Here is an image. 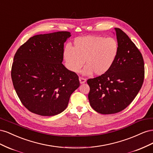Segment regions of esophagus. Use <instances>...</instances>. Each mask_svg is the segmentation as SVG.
Instances as JSON below:
<instances>
[{
    "label": "esophagus",
    "instance_id": "obj_1",
    "mask_svg": "<svg viewBox=\"0 0 153 153\" xmlns=\"http://www.w3.org/2000/svg\"><path fill=\"white\" fill-rule=\"evenodd\" d=\"M79 81H80V84H84V83L86 82V80L85 79V78H84L80 77V78H79Z\"/></svg>",
    "mask_w": 153,
    "mask_h": 153
}]
</instances>
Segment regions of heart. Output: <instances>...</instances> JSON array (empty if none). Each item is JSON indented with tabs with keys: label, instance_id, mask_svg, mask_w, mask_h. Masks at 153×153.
<instances>
[{
	"label": "heart",
	"instance_id": "1",
	"mask_svg": "<svg viewBox=\"0 0 153 153\" xmlns=\"http://www.w3.org/2000/svg\"><path fill=\"white\" fill-rule=\"evenodd\" d=\"M119 53L117 41L112 37L87 36L76 38L73 47L66 46L63 50V59L66 68L78 73L85 62L82 74L101 76L113 66Z\"/></svg>",
	"mask_w": 153,
	"mask_h": 153
}]
</instances>
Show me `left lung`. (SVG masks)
<instances>
[{
    "mask_svg": "<svg viewBox=\"0 0 153 153\" xmlns=\"http://www.w3.org/2000/svg\"><path fill=\"white\" fill-rule=\"evenodd\" d=\"M119 53L105 75L87 80L91 107L101 114L121 112L130 104L140 90L144 78L142 55L126 33L115 28Z\"/></svg>",
    "mask_w": 153,
    "mask_h": 153,
    "instance_id": "left-lung-1",
    "label": "left lung"
}]
</instances>
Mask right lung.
<instances>
[{
	"label": "right lung",
	"mask_w": 153,
	"mask_h": 153,
	"mask_svg": "<svg viewBox=\"0 0 153 153\" xmlns=\"http://www.w3.org/2000/svg\"><path fill=\"white\" fill-rule=\"evenodd\" d=\"M67 31L31 37L18 49L11 68L13 86L22 104L42 116L62 112L73 92L80 86L78 76L62 64Z\"/></svg>",
	"instance_id": "1"
}]
</instances>
